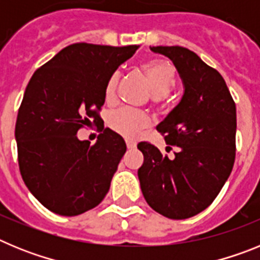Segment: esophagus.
<instances>
[{
  "instance_id": "1",
  "label": "esophagus",
  "mask_w": 260,
  "mask_h": 260,
  "mask_svg": "<svg viewBox=\"0 0 260 260\" xmlns=\"http://www.w3.org/2000/svg\"><path fill=\"white\" fill-rule=\"evenodd\" d=\"M126 146H127L128 150H133V148L137 147V143L134 141H132V139H126Z\"/></svg>"
}]
</instances>
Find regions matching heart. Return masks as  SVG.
<instances>
[{"mask_svg":"<svg viewBox=\"0 0 260 260\" xmlns=\"http://www.w3.org/2000/svg\"><path fill=\"white\" fill-rule=\"evenodd\" d=\"M142 71L146 75L148 84L156 98L168 95L176 84V70L171 62L165 59H152L143 62ZM119 80V73L114 71L107 80L104 88V96L107 102H112L116 96L117 84ZM150 123V119L142 112L132 108H119L113 110L108 116V125L117 134L126 138H134Z\"/></svg>","mask_w":260,"mask_h":260,"instance_id":"1","label":"heart"}]
</instances>
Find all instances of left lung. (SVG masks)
Returning a JSON list of instances; mask_svg holds the SVG:
<instances>
[{
	"label": "left lung",
	"instance_id": "left-lung-1",
	"mask_svg": "<svg viewBox=\"0 0 260 260\" xmlns=\"http://www.w3.org/2000/svg\"><path fill=\"white\" fill-rule=\"evenodd\" d=\"M176 66L183 96L157 125L165 135L162 155L153 144H138L144 161L138 169L143 197L152 210L168 219L198 215L215 201L233 169L236 157V104L219 71L182 47H151Z\"/></svg>",
	"mask_w": 260,
	"mask_h": 260
}]
</instances>
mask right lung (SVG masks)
<instances>
[{"label": "right lung", "mask_w": 260, "mask_h": 260, "mask_svg": "<svg viewBox=\"0 0 260 260\" xmlns=\"http://www.w3.org/2000/svg\"><path fill=\"white\" fill-rule=\"evenodd\" d=\"M138 48L71 44L29 79L15 123L18 162L29 191L52 212L80 215L109 191L125 141L104 125L92 146L77 133L102 122L108 78Z\"/></svg>", "instance_id": "right-lung-1"}]
</instances>
